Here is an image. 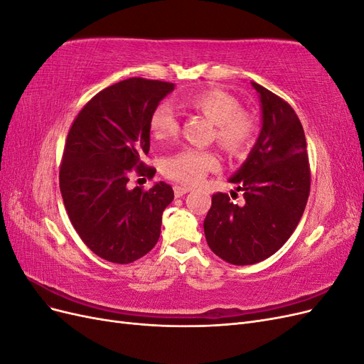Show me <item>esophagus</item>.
Wrapping results in <instances>:
<instances>
[{"label": "esophagus", "mask_w": 364, "mask_h": 364, "mask_svg": "<svg viewBox=\"0 0 364 364\" xmlns=\"http://www.w3.org/2000/svg\"><path fill=\"white\" fill-rule=\"evenodd\" d=\"M190 191H191V188H188V186H179V185L174 186V196L176 197H182L183 194L190 193Z\"/></svg>", "instance_id": "esophagus-1"}]
</instances>
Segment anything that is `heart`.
I'll return each mask as SVG.
<instances>
[{
  "label": "heart",
  "mask_w": 364,
  "mask_h": 364,
  "mask_svg": "<svg viewBox=\"0 0 364 364\" xmlns=\"http://www.w3.org/2000/svg\"><path fill=\"white\" fill-rule=\"evenodd\" d=\"M183 107L203 114L215 124L218 146L232 156H243L253 147L258 134L257 119L245 112L234 95L222 90H206L181 98ZM179 130V119L174 109L161 103L150 117V132L156 139L174 136ZM218 168V159L211 151L183 149L162 161V171L181 183H199L208 171Z\"/></svg>",
  "instance_id": "heart-1"
}]
</instances>
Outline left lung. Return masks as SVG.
<instances>
[{
    "mask_svg": "<svg viewBox=\"0 0 364 364\" xmlns=\"http://www.w3.org/2000/svg\"><path fill=\"white\" fill-rule=\"evenodd\" d=\"M252 86L262 126L247 159L229 179L243 191L245 203L215 193L203 222L208 246L234 266L259 262L284 246L304 214L311 183L304 127L293 107L264 86Z\"/></svg>",
    "mask_w": 364,
    "mask_h": 364,
    "instance_id": "8db88e82",
    "label": "left lung"
}]
</instances>
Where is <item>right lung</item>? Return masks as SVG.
I'll return each mask as SVG.
<instances>
[{"label": "right lung", "instance_id": "right-lung-1", "mask_svg": "<svg viewBox=\"0 0 364 364\" xmlns=\"http://www.w3.org/2000/svg\"><path fill=\"white\" fill-rule=\"evenodd\" d=\"M174 85L132 77L87 102L68 132L59 183L65 209L83 243L100 258L129 264L144 257L161 235L173 188L158 182L127 188L132 174L155 176L144 165L150 117Z\"/></svg>", "mask_w": 364, "mask_h": 364}]
</instances>
